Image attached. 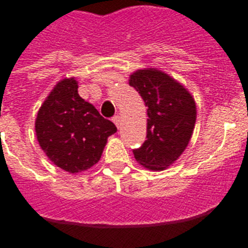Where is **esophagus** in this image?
Wrapping results in <instances>:
<instances>
[{"label":"esophagus","mask_w":248,"mask_h":248,"mask_svg":"<svg viewBox=\"0 0 248 248\" xmlns=\"http://www.w3.org/2000/svg\"><path fill=\"white\" fill-rule=\"evenodd\" d=\"M112 121L113 122H114V124H116L117 127H120V124H121V118H120V116H114L112 118Z\"/></svg>","instance_id":"1"}]
</instances>
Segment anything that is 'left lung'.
Returning <instances> with one entry per match:
<instances>
[{
    "mask_svg": "<svg viewBox=\"0 0 248 248\" xmlns=\"http://www.w3.org/2000/svg\"><path fill=\"white\" fill-rule=\"evenodd\" d=\"M130 86L148 107L147 140L134 149L140 165L165 170L188 145L196 124V103L184 86L155 69H143L130 77Z\"/></svg>",
    "mask_w": 248,
    "mask_h": 248,
    "instance_id": "8db88e82",
    "label": "left lung"
}]
</instances>
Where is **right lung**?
I'll return each mask as SVG.
<instances>
[{
	"label": "right lung",
	"mask_w": 248,
	"mask_h": 248,
	"mask_svg": "<svg viewBox=\"0 0 248 248\" xmlns=\"http://www.w3.org/2000/svg\"><path fill=\"white\" fill-rule=\"evenodd\" d=\"M116 131L113 122L79 96L75 78L63 79L54 87L36 120L41 148L51 162L71 173L97 163L107 139Z\"/></svg>",
	"instance_id": "right-lung-1"
}]
</instances>
